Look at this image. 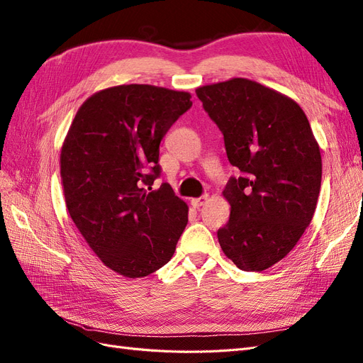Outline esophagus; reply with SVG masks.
Returning a JSON list of instances; mask_svg holds the SVG:
<instances>
[{"label":"esophagus","mask_w":363,"mask_h":363,"mask_svg":"<svg viewBox=\"0 0 363 363\" xmlns=\"http://www.w3.org/2000/svg\"><path fill=\"white\" fill-rule=\"evenodd\" d=\"M207 199H208L207 195H201L200 199H194V200L191 201V204H192V207H195V208H200V207L207 201Z\"/></svg>","instance_id":"34e87169"}]
</instances>
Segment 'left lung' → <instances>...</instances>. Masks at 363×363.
Returning <instances> with one entry per match:
<instances>
[{
  "instance_id": "obj_1",
  "label": "left lung",
  "mask_w": 363,
  "mask_h": 363,
  "mask_svg": "<svg viewBox=\"0 0 363 363\" xmlns=\"http://www.w3.org/2000/svg\"><path fill=\"white\" fill-rule=\"evenodd\" d=\"M196 96L239 169L223 192L232 211L219 245L239 269H268L289 255L316 208L323 163L309 121L291 98L247 79L199 87Z\"/></svg>"
}]
</instances>
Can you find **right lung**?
Returning a JSON list of instances; mask_svg holds the SVG:
<instances>
[{"mask_svg":"<svg viewBox=\"0 0 363 363\" xmlns=\"http://www.w3.org/2000/svg\"><path fill=\"white\" fill-rule=\"evenodd\" d=\"M192 106L188 92L123 84L96 92L77 112L60 155L65 201L106 267L145 277L168 263L188 224V206L160 177L159 145Z\"/></svg>","mask_w":363,"mask_h":363,"instance_id":"obj_1","label":"right lung"}]
</instances>
